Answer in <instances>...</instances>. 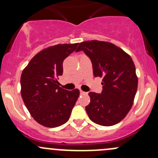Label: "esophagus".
Returning <instances> with one entry per match:
<instances>
[{
	"instance_id": "1",
	"label": "esophagus",
	"mask_w": 158,
	"mask_h": 158,
	"mask_svg": "<svg viewBox=\"0 0 158 158\" xmlns=\"http://www.w3.org/2000/svg\"><path fill=\"white\" fill-rule=\"evenodd\" d=\"M80 93L81 94H85V93H86V92H83V91H82V90H80Z\"/></svg>"
}]
</instances>
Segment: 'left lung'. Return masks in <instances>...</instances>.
Returning <instances> with one entry per match:
<instances>
[{"instance_id":"1","label":"left lung","mask_w":158,"mask_h":158,"mask_svg":"<svg viewBox=\"0 0 158 158\" xmlns=\"http://www.w3.org/2000/svg\"><path fill=\"white\" fill-rule=\"evenodd\" d=\"M82 50L92 61L94 76L102 77V93H89V118L102 126L116 125L131 109L138 89L133 60L123 49L105 41L80 43L76 52Z\"/></svg>"}]
</instances>
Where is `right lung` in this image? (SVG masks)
Masks as SVG:
<instances>
[{"mask_svg":"<svg viewBox=\"0 0 158 158\" xmlns=\"http://www.w3.org/2000/svg\"><path fill=\"white\" fill-rule=\"evenodd\" d=\"M78 44H58L44 49L22 72V98L32 117L43 126L56 128L66 123L79 98V89H62L57 81L63 75V60Z\"/></svg>","mask_w":158,"mask_h":158,"instance_id":"add662e5","label":"right lung"}]
</instances>
